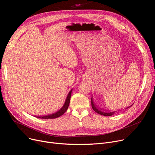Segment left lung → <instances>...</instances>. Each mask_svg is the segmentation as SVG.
<instances>
[{
    "instance_id": "obj_1",
    "label": "left lung",
    "mask_w": 155,
    "mask_h": 155,
    "mask_svg": "<svg viewBox=\"0 0 155 155\" xmlns=\"http://www.w3.org/2000/svg\"><path fill=\"white\" fill-rule=\"evenodd\" d=\"M91 105H92V109L95 111L97 113L99 114V115H103V116H112L114 114H115L117 111H106V110H101V109H99L98 108V107L96 106V104L94 103L93 102V99H92V97L91 98ZM132 104L130 106H129L128 107H127V108H129V107H130V106H132Z\"/></svg>"
}]
</instances>
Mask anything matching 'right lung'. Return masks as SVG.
Returning a JSON list of instances; mask_svg holds the SVG:
<instances>
[{"instance_id":"right-lung-1","label":"right lung","mask_w":155,"mask_h":155,"mask_svg":"<svg viewBox=\"0 0 155 155\" xmlns=\"http://www.w3.org/2000/svg\"><path fill=\"white\" fill-rule=\"evenodd\" d=\"M72 90L73 89H71L69 92L68 96H67L66 99L65 100V102H64L63 106L61 107V109L59 110L58 111H56L55 113L50 114V115H44V116H38V117H37V118H43V119H52V118H56L59 117H61V115H63V114L66 111V110H68V107L69 106V104H70V101Z\"/></svg>"}]
</instances>
